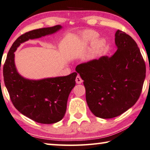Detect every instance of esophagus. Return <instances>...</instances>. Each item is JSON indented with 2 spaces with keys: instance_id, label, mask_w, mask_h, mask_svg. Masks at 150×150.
Returning a JSON list of instances; mask_svg holds the SVG:
<instances>
[{
  "instance_id": "esophagus-1",
  "label": "esophagus",
  "mask_w": 150,
  "mask_h": 150,
  "mask_svg": "<svg viewBox=\"0 0 150 150\" xmlns=\"http://www.w3.org/2000/svg\"><path fill=\"white\" fill-rule=\"evenodd\" d=\"M75 81H76V83H77V84H81L83 82V80H82L81 78V77H80L79 75H77V77H76Z\"/></svg>"
}]
</instances>
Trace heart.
Masks as SVG:
<instances>
[{"label": "heart", "mask_w": 150, "mask_h": 150, "mask_svg": "<svg viewBox=\"0 0 150 150\" xmlns=\"http://www.w3.org/2000/svg\"><path fill=\"white\" fill-rule=\"evenodd\" d=\"M97 36V33L94 31H92V30H85L83 33V37L84 38L85 40L87 41H92L93 39H94ZM105 46V42L103 39H97L91 45V48L89 50V56L91 57L96 56L97 54L102 51L104 47Z\"/></svg>", "instance_id": "obj_1"}]
</instances>
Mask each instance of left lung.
<instances>
[{
    "label": "left lung",
    "instance_id": "left-lung-1",
    "mask_svg": "<svg viewBox=\"0 0 150 150\" xmlns=\"http://www.w3.org/2000/svg\"><path fill=\"white\" fill-rule=\"evenodd\" d=\"M115 37L117 50L112 56L79 64L75 69L84 81L89 108L103 119L117 117L134 105L146 77V65L135 41L120 30Z\"/></svg>",
    "mask_w": 150,
    "mask_h": 150
}]
</instances>
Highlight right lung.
I'll return each instance as SVG.
<instances>
[{
	"label": "right lung",
	"mask_w": 150,
	"mask_h": 150,
	"mask_svg": "<svg viewBox=\"0 0 150 150\" xmlns=\"http://www.w3.org/2000/svg\"><path fill=\"white\" fill-rule=\"evenodd\" d=\"M61 28L56 25L21 35L11 46L3 66L4 84L14 106L26 117L43 124L57 123L63 118L77 73L40 80L26 79L16 70L14 53L23 42L53 34Z\"/></svg>",
	"instance_id": "right-lung-1"
}]
</instances>
